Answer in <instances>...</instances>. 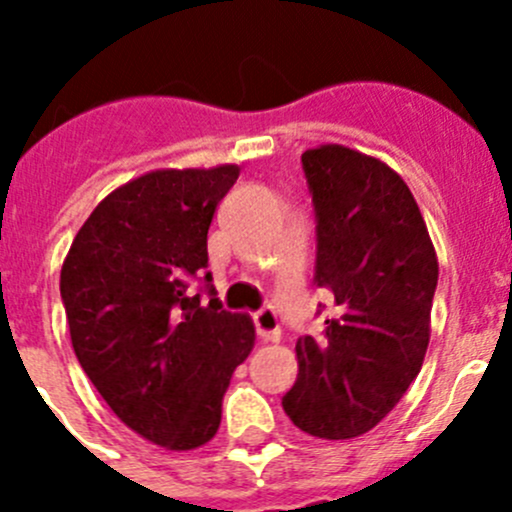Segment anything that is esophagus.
Here are the masks:
<instances>
[{
  "label": "esophagus",
  "mask_w": 512,
  "mask_h": 512,
  "mask_svg": "<svg viewBox=\"0 0 512 512\" xmlns=\"http://www.w3.org/2000/svg\"><path fill=\"white\" fill-rule=\"evenodd\" d=\"M252 324H255V332L262 342H280V317L272 307H262L252 314Z\"/></svg>",
  "instance_id": "obj_1"
}]
</instances>
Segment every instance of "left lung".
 <instances>
[{
	"label": "left lung",
	"instance_id": "8db88e82",
	"mask_svg": "<svg viewBox=\"0 0 512 512\" xmlns=\"http://www.w3.org/2000/svg\"><path fill=\"white\" fill-rule=\"evenodd\" d=\"M302 170L317 223L314 285L334 304L322 337L297 339L299 374L282 406L302 431L342 441L371 431L421 371L438 260L409 185L386 163L322 146Z\"/></svg>",
	"mask_w": 512,
	"mask_h": 512
}]
</instances>
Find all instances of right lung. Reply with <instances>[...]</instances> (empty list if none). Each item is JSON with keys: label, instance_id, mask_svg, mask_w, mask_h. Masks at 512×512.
I'll list each match as a JSON object with an SVG mask.
<instances>
[{"label": "right lung", "instance_id": "right-lung-1", "mask_svg": "<svg viewBox=\"0 0 512 512\" xmlns=\"http://www.w3.org/2000/svg\"><path fill=\"white\" fill-rule=\"evenodd\" d=\"M237 175L220 165L131 180L96 205L61 267L86 376L128 428L170 451L218 433L232 371L255 344L250 317L223 309L205 270L210 223Z\"/></svg>", "mask_w": 512, "mask_h": 512}]
</instances>
